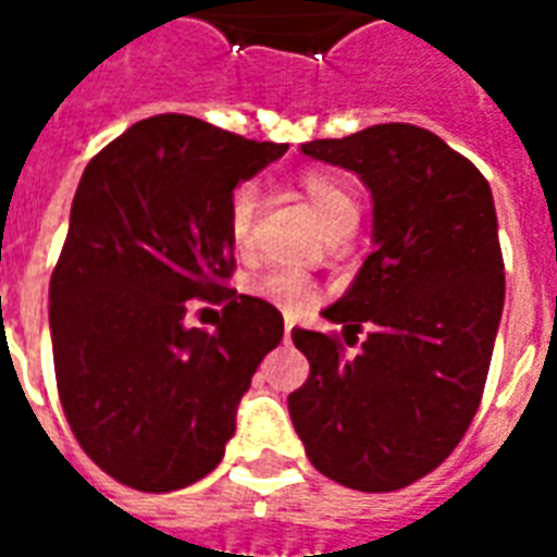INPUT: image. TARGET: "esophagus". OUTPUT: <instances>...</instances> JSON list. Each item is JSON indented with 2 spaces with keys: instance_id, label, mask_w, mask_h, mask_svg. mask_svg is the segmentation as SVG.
<instances>
[{
  "instance_id": "1",
  "label": "esophagus",
  "mask_w": 557,
  "mask_h": 557,
  "mask_svg": "<svg viewBox=\"0 0 557 557\" xmlns=\"http://www.w3.org/2000/svg\"><path fill=\"white\" fill-rule=\"evenodd\" d=\"M292 331H295V319H292V315H286V322H283V337L292 339Z\"/></svg>"
}]
</instances>
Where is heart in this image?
<instances>
[{"mask_svg": "<svg viewBox=\"0 0 557 557\" xmlns=\"http://www.w3.org/2000/svg\"><path fill=\"white\" fill-rule=\"evenodd\" d=\"M301 190L307 194L310 206H313V211L325 226L331 220H337L339 214L358 211L351 187L339 175H334V172L307 170L301 175ZM256 211H259V190H256V184L235 187L230 196V206H226V232H230V242L235 250H247ZM247 292L268 301L271 307L283 310V313H304L319 298L313 280L301 274V271H292V268H277V271L259 274V277L247 283Z\"/></svg>", "mask_w": 557, "mask_h": 557, "instance_id": "b5f03b06", "label": "heart"}]
</instances>
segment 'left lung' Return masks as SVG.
Listing matches in <instances>:
<instances>
[{"mask_svg": "<svg viewBox=\"0 0 557 557\" xmlns=\"http://www.w3.org/2000/svg\"><path fill=\"white\" fill-rule=\"evenodd\" d=\"M307 158L358 172L373 196L375 250L325 319L295 327L310 375L289 414L315 471L349 490L394 492L454 454L483 397L504 310L490 182L418 125H373L304 143Z\"/></svg>", "mask_w": 557, "mask_h": 557, "instance_id": "left-lung-1", "label": "left lung"}]
</instances>
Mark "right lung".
I'll return each instance as SVG.
<instances>
[{"mask_svg": "<svg viewBox=\"0 0 557 557\" xmlns=\"http://www.w3.org/2000/svg\"><path fill=\"white\" fill-rule=\"evenodd\" d=\"M286 148L151 115L79 178L50 277L55 385L79 447L125 486L172 492L214 471L283 339L277 307L226 286V206ZM194 297L224 304L214 332L183 325Z\"/></svg>", "mask_w": 557, "mask_h": 557, "instance_id": "1", "label": "right lung"}]
</instances>
